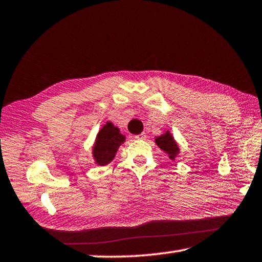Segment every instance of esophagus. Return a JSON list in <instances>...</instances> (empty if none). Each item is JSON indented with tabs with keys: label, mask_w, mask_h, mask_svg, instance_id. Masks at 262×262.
<instances>
[{
	"label": "esophagus",
	"mask_w": 262,
	"mask_h": 262,
	"mask_svg": "<svg viewBox=\"0 0 262 262\" xmlns=\"http://www.w3.org/2000/svg\"><path fill=\"white\" fill-rule=\"evenodd\" d=\"M145 139H147V135H145L144 133H142V134L135 136V140H145Z\"/></svg>",
	"instance_id": "34e87169"
}]
</instances>
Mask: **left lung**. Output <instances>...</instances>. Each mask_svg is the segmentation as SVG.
I'll list each match as a JSON object with an SVG mask.
<instances>
[{"label": "left lung", "instance_id": "8db88e82", "mask_svg": "<svg viewBox=\"0 0 262 262\" xmlns=\"http://www.w3.org/2000/svg\"><path fill=\"white\" fill-rule=\"evenodd\" d=\"M155 142H156V144L164 152H166L168 155V157H170L172 161H174L176 157L178 156L179 147L178 144H177V142L174 141L173 136H172V134L168 130H166L161 136L155 137Z\"/></svg>", "mask_w": 262, "mask_h": 262}]
</instances>
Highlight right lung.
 <instances>
[{"instance_id":"obj_1","label":"right lung","mask_w":262,"mask_h":262,"mask_svg":"<svg viewBox=\"0 0 262 262\" xmlns=\"http://www.w3.org/2000/svg\"><path fill=\"white\" fill-rule=\"evenodd\" d=\"M123 142H125V135L121 134L120 129L112 122H106V125L101 127L97 134L95 144L92 147V156L96 164L104 166L112 162L119 147Z\"/></svg>"}]
</instances>
